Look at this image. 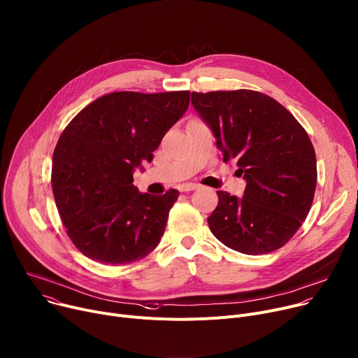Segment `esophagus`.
<instances>
[{"instance_id": "esophagus-1", "label": "esophagus", "mask_w": 358, "mask_h": 358, "mask_svg": "<svg viewBox=\"0 0 358 358\" xmlns=\"http://www.w3.org/2000/svg\"><path fill=\"white\" fill-rule=\"evenodd\" d=\"M198 187H199V186L195 185V183H183V185L179 186V190H180V192H192V190H195V189H198Z\"/></svg>"}]
</instances>
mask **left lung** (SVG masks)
Listing matches in <instances>:
<instances>
[{
	"instance_id": "obj_1",
	"label": "left lung",
	"mask_w": 358,
	"mask_h": 358,
	"mask_svg": "<svg viewBox=\"0 0 358 358\" xmlns=\"http://www.w3.org/2000/svg\"><path fill=\"white\" fill-rule=\"evenodd\" d=\"M192 104L210 127L224 160L236 162L242 198L217 190L209 229L228 248L268 254L284 246L310 212L317 160L308 133L272 97L254 90L192 92Z\"/></svg>"
}]
</instances>
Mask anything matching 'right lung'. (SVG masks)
<instances>
[{
	"instance_id": "right-lung-1",
	"label": "right lung",
	"mask_w": 358,
	"mask_h": 358,
	"mask_svg": "<svg viewBox=\"0 0 358 358\" xmlns=\"http://www.w3.org/2000/svg\"><path fill=\"white\" fill-rule=\"evenodd\" d=\"M189 99L187 90L104 94L63 130L52 155V194L69 238L87 258L124 265L160 242L179 192L141 194L133 171L152 162Z\"/></svg>"
}]
</instances>
